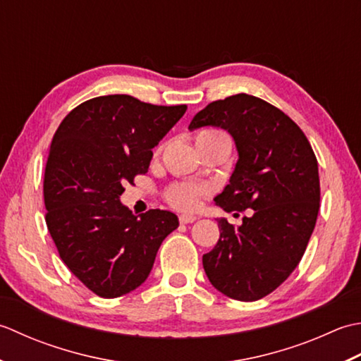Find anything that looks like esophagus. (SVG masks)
I'll list each match as a JSON object with an SVG mask.
<instances>
[{
  "mask_svg": "<svg viewBox=\"0 0 361 361\" xmlns=\"http://www.w3.org/2000/svg\"><path fill=\"white\" fill-rule=\"evenodd\" d=\"M179 221H180L182 224L195 223V221H196V216H191V215H180V216H179Z\"/></svg>",
  "mask_w": 361,
  "mask_h": 361,
  "instance_id": "34e87169",
  "label": "esophagus"
}]
</instances>
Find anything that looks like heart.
<instances>
[{"label": "heart", "instance_id": "heart-1", "mask_svg": "<svg viewBox=\"0 0 361 361\" xmlns=\"http://www.w3.org/2000/svg\"><path fill=\"white\" fill-rule=\"evenodd\" d=\"M216 135H226L221 130H202L197 134V140L207 138V137H216ZM210 187L209 185H200V183H190V182H183V183H176V185L170 187L166 190V201L170 205H173L174 209L183 210V212H191L196 210L200 207L202 196L209 195Z\"/></svg>", "mask_w": 361, "mask_h": 361}]
</instances>
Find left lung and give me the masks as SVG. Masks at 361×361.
<instances>
[{
  "mask_svg": "<svg viewBox=\"0 0 361 361\" xmlns=\"http://www.w3.org/2000/svg\"><path fill=\"white\" fill-rule=\"evenodd\" d=\"M204 126L229 132L238 151L216 205L252 209L238 227L218 218L219 240L202 255L204 271L227 298L252 302L285 282L302 259L319 210L318 160L288 115L251 94L210 102L188 129Z\"/></svg>",
  "mask_w": 361,
  "mask_h": 361,
  "instance_id": "1",
  "label": "left lung"
}]
</instances>
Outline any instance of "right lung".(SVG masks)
<instances>
[{
	"label": "right lung",
	"mask_w": 361,
	"mask_h": 361,
	"mask_svg": "<svg viewBox=\"0 0 361 361\" xmlns=\"http://www.w3.org/2000/svg\"><path fill=\"white\" fill-rule=\"evenodd\" d=\"M185 110L107 94L73 109L56 130L43 180L47 226L63 263L101 298L138 288L161 241L178 229L174 213L135 216L120 196L148 173L152 148Z\"/></svg>",
	"instance_id": "1"
}]
</instances>
